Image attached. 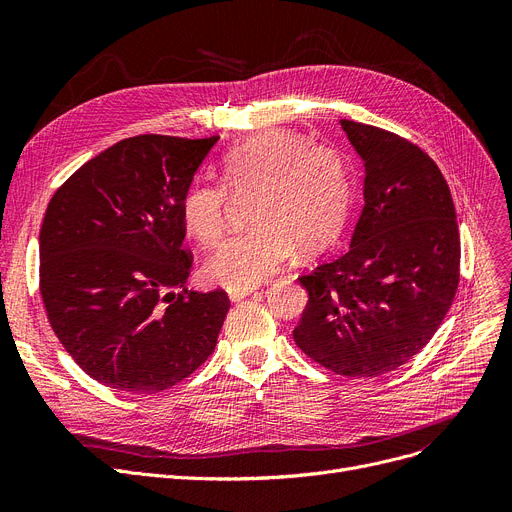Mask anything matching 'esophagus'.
Segmentation results:
<instances>
[{"label":"esophagus","mask_w":512,"mask_h":512,"mask_svg":"<svg viewBox=\"0 0 512 512\" xmlns=\"http://www.w3.org/2000/svg\"><path fill=\"white\" fill-rule=\"evenodd\" d=\"M251 292H255V288H230L228 297H230V301H240V299L249 297Z\"/></svg>","instance_id":"34e87169"}]
</instances>
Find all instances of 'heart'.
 I'll return each instance as SVG.
<instances>
[{"label": "heart", "instance_id": "heart-1", "mask_svg": "<svg viewBox=\"0 0 512 512\" xmlns=\"http://www.w3.org/2000/svg\"><path fill=\"white\" fill-rule=\"evenodd\" d=\"M220 182H193L180 218L201 245L224 232L228 195H251V228L226 238L205 263V278L228 288H253L292 257L326 251L342 232L351 205L344 155L290 130H265L234 145L220 161Z\"/></svg>", "mask_w": 512, "mask_h": 512}]
</instances>
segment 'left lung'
Masks as SVG:
<instances>
[{
    "label": "left lung",
    "mask_w": 512,
    "mask_h": 512,
    "mask_svg": "<svg viewBox=\"0 0 512 512\" xmlns=\"http://www.w3.org/2000/svg\"><path fill=\"white\" fill-rule=\"evenodd\" d=\"M365 161V205L351 247L299 278L309 301L292 336L346 378L413 359L446 317L461 278V236L436 161L378 126L340 120Z\"/></svg>",
    "instance_id": "obj_1"
}]
</instances>
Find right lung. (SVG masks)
I'll use <instances>...</instances> for the list:
<instances>
[{"label":"right lung","instance_id":"obj_1","mask_svg":"<svg viewBox=\"0 0 512 512\" xmlns=\"http://www.w3.org/2000/svg\"><path fill=\"white\" fill-rule=\"evenodd\" d=\"M220 137L139 134L80 166L51 197L39 290L68 355L103 386L168 390L218 344L226 290L184 288L180 199Z\"/></svg>","mask_w":512,"mask_h":512}]
</instances>
